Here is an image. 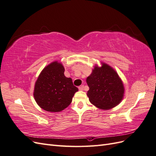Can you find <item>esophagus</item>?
<instances>
[{
    "label": "esophagus",
    "mask_w": 156,
    "mask_h": 156,
    "mask_svg": "<svg viewBox=\"0 0 156 156\" xmlns=\"http://www.w3.org/2000/svg\"><path fill=\"white\" fill-rule=\"evenodd\" d=\"M83 89H84V85H81V86L79 87V90L82 91V90H83Z\"/></svg>",
    "instance_id": "34e87169"
}]
</instances>
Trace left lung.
I'll list each match as a JSON object with an SVG mask.
<instances>
[{"mask_svg":"<svg viewBox=\"0 0 156 156\" xmlns=\"http://www.w3.org/2000/svg\"><path fill=\"white\" fill-rule=\"evenodd\" d=\"M87 83L90 102L100 109H111L119 105L124 98L123 82L116 71L106 63L101 62V67L94 66Z\"/></svg>","mask_w":156,"mask_h":156,"instance_id":"1","label":"left lung"}]
</instances>
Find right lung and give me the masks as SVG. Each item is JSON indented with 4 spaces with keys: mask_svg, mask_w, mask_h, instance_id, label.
<instances>
[{
    "mask_svg": "<svg viewBox=\"0 0 156 156\" xmlns=\"http://www.w3.org/2000/svg\"><path fill=\"white\" fill-rule=\"evenodd\" d=\"M64 71L62 64L55 61L43 69L36 80L33 95L37 104L46 111H63L78 91L72 79L65 76Z\"/></svg>",
    "mask_w": 156,
    "mask_h": 156,
    "instance_id": "obj_1",
    "label": "right lung"
}]
</instances>
